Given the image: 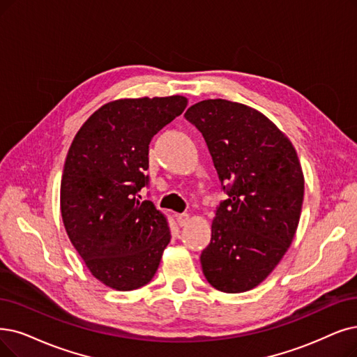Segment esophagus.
<instances>
[{
  "label": "esophagus",
  "instance_id": "obj_1",
  "mask_svg": "<svg viewBox=\"0 0 357 357\" xmlns=\"http://www.w3.org/2000/svg\"><path fill=\"white\" fill-rule=\"evenodd\" d=\"M189 221H190V215H189V213H178V215H177V222H178L180 227L188 225Z\"/></svg>",
  "mask_w": 357,
  "mask_h": 357
}]
</instances>
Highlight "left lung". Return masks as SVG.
Listing matches in <instances>:
<instances>
[{
  "instance_id": "left-lung-1",
  "label": "left lung",
  "mask_w": 357,
  "mask_h": 357,
  "mask_svg": "<svg viewBox=\"0 0 357 357\" xmlns=\"http://www.w3.org/2000/svg\"><path fill=\"white\" fill-rule=\"evenodd\" d=\"M205 137L228 199L220 204L204 275L224 293L255 289L289 250L301 220L305 177L290 139L262 112L205 99L184 114Z\"/></svg>"
}]
</instances>
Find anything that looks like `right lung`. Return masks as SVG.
I'll return each instance as SVG.
<instances>
[{"label": "right lung", "mask_w": 357, "mask_h": 357, "mask_svg": "<svg viewBox=\"0 0 357 357\" xmlns=\"http://www.w3.org/2000/svg\"><path fill=\"white\" fill-rule=\"evenodd\" d=\"M188 98H124L96 109L71 142L60 206L67 236L107 287H144L160 266L171 233L167 217L136 193L148 184L151 139Z\"/></svg>", "instance_id": "1"}]
</instances>
